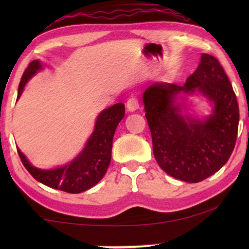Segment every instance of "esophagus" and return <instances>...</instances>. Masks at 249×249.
I'll use <instances>...</instances> for the list:
<instances>
[{
    "mask_svg": "<svg viewBox=\"0 0 249 249\" xmlns=\"http://www.w3.org/2000/svg\"><path fill=\"white\" fill-rule=\"evenodd\" d=\"M138 107H139V103H138V100L136 97H130L127 101V108H128V111L134 112V111L137 110Z\"/></svg>",
    "mask_w": 249,
    "mask_h": 249,
    "instance_id": "34e87169",
    "label": "esophagus"
}]
</instances>
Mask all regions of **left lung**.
<instances>
[{
  "label": "left lung",
  "instance_id": "8db88e82",
  "mask_svg": "<svg viewBox=\"0 0 249 249\" xmlns=\"http://www.w3.org/2000/svg\"><path fill=\"white\" fill-rule=\"evenodd\" d=\"M200 91L214 103L205 122L178 114L177 93ZM151 130L153 153L163 171L186 182H199L222 168L237 141L239 107L229 78L219 60L202 54L186 84H156L142 95Z\"/></svg>",
  "mask_w": 249,
  "mask_h": 249
}]
</instances>
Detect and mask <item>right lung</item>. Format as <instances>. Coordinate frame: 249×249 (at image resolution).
Here are the masks:
<instances>
[{
  "label": "right lung",
  "instance_id": "obj_1",
  "mask_svg": "<svg viewBox=\"0 0 249 249\" xmlns=\"http://www.w3.org/2000/svg\"><path fill=\"white\" fill-rule=\"evenodd\" d=\"M42 66L39 61L34 60L23 71L19 84L18 98L29 78H32ZM124 117V104L118 103L107 108L98 115L95 130L88 139L86 147L78 155V158L69 164L53 170H42L33 166L17 148L18 154L30 175L37 181L70 194H79L91 188L103 178L111 161L112 141L119 122Z\"/></svg>",
  "mask_w": 249,
  "mask_h": 249
}]
</instances>
